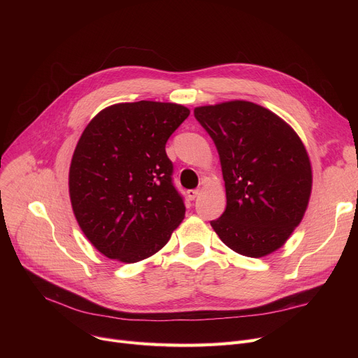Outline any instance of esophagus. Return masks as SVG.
<instances>
[{"mask_svg":"<svg viewBox=\"0 0 358 358\" xmlns=\"http://www.w3.org/2000/svg\"><path fill=\"white\" fill-rule=\"evenodd\" d=\"M199 194H200V190H189V192H187V196H189L190 200H196L199 197Z\"/></svg>","mask_w":358,"mask_h":358,"instance_id":"1","label":"esophagus"}]
</instances>
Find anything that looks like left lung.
Segmentation results:
<instances>
[{
	"instance_id": "1",
	"label": "left lung",
	"mask_w": 358,
	"mask_h": 358,
	"mask_svg": "<svg viewBox=\"0 0 358 358\" xmlns=\"http://www.w3.org/2000/svg\"><path fill=\"white\" fill-rule=\"evenodd\" d=\"M213 139L227 209L210 224L224 245L259 258L285 245L302 222L312 166L296 131L268 108L235 100L194 108Z\"/></svg>"
}]
</instances>
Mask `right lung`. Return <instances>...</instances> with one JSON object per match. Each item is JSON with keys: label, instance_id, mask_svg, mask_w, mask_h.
Wrapping results in <instances>:
<instances>
[{"label": "right lung", "instance_id": "obj_1", "mask_svg": "<svg viewBox=\"0 0 358 358\" xmlns=\"http://www.w3.org/2000/svg\"><path fill=\"white\" fill-rule=\"evenodd\" d=\"M190 115L176 103L106 107L73 150L69 197L88 241L126 264L158 252L185 215L165 143Z\"/></svg>", "mask_w": 358, "mask_h": 358}]
</instances>
